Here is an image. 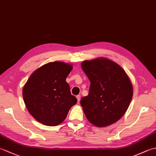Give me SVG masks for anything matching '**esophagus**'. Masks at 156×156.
<instances>
[{
	"label": "esophagus",
	"instance_id": "1",
	"mask_svg": "<svg viewBox=\"0 0 156 156\" xmlns=\"http://www.w3.org/2000/svg\"><path fill=\"white\" fill-rule=\"evenodd\" d=\"M76 98H77V100H78V102H79L80 101V98H81V96L80 95H78L76 96Z\"/></svg>",
	"mask_w": 156,
	"mask_h": 156
}]
</instances>
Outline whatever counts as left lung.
I'll return each mask as SVG.
<instances>
[{"label": "left lung", "mask_w": 156, "mask_h": 156, "mask_svg": "<svg viewBox=\"0 0 156 156\" xmlns=\"http://www.w3.org/2000/svg\"><path fill=\"white\" fill-rule=\"evenodd\" d=\"M81 66L90 82L88 95L80 101L87 119L99 127L117 122L133 97V87L126 72L106 58L84 61Z\"/></svg>", "instance_id": "1"}]
</instances>
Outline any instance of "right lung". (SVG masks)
<instances>
[{
    "instance_id": "add662e5",
    "label": "right lung",
    "mask_w": 156,
    "mask_h": 156,
    "mask_svg": "<svg viewBox=\"0 0 156 156\" xmlns=\"http://www.w3.org/2000/svg\"><path fill=\"white\" fill-rule=\"evenodd\" d=\"M72 66L54 62L33 73L23 89L26 107L33 117L47 126H55L64 121L77 98L71 94L66 79Z\"/></svg>"
}]
</instances>
